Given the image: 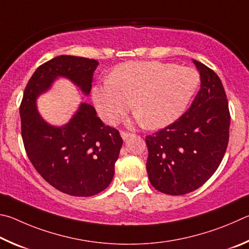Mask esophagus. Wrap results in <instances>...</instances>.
Segmentation results:
<instances>
[{"mask_svg":"<svg viewBox=\"0 0 249 249\" xmlns=\"http://www.w3.org/2000/svg\"><path fill=\"white\" fill-rule=\"evenodd\" d=\"M120 134H121V137H122V139H124V140H127L128 138H130V137L132 136L131 133H129L127 131H120Z\"/></svg>","mask_w":249,"mask_h":249,"instance_id":"obj_1","label":"esophagus"}]
</instances>
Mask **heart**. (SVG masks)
<instances>
[{"mask_svg":"<svg viewBox=\"0 0 249 249\" xmlns=\"http://www.w3.org/2000/svg\"><path fill=\"white\" fill-rule=\"evenodd\" d=\"M200 83L195 69L159 61H130L112 70L108 81L94 86L93 99L102 119L118 124L132 107L147 129L177 120Z\"/></svg>","mask_w":249,"mask_h":249,"instance_id":"b5f03b06","label":"heart"}]
</instances>
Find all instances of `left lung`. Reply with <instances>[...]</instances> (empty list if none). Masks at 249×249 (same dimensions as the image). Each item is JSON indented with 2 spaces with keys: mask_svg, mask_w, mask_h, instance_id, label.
<instances>
[{
  "mask_svg": "<svg viewBox=\"0 0 249 249\" xmlns=\"http://www.w3.org/2000/svg\"><path fill=\"white\" fill-rule=\"evenodd\" d=\"M201 87L174 124L145 138L146 171L160 193L180 196L201 187L220 166L229 144L231 115L217 74L194 60Z\"/></svg>",
  "mask_w": 249,
  "mask_h": 249,
  "instance_id": "8db88e82",
  "label": "left lung"
}]
</instances>
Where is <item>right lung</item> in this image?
Masks as SVG:
<instances>
[{"label":"right lung","mask_w":249,"mask_h":249,"mask_svg":"<svg viewBox=\"0 0 249 249\" xmlns=\"http://www.w3.org/2000/svg\"><path fill=\"white\" fill-rule=\"evenodd\" d=\"M97 65L94 59L73 55L47 61L30 77L19 107L21 138L29 160L48 184L74 197H90L107 188L124 141L89 104H81L69 124L53 127L38 113L36 99L58 76L71 80L89 95Z\"/></svg>","instance_id":"right-lung-1"}]
</instances>
